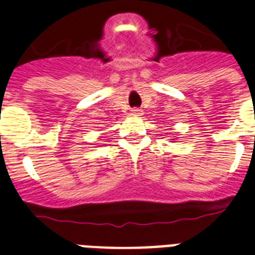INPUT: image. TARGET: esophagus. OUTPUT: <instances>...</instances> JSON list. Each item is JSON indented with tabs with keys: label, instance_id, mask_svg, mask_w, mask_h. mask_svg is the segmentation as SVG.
<instances>
[{
	"label": "esophagus",
	"instance_id": "obj_1",
	"mask_svg": "<svg viewBox=\"0 0 255 255\" xmlns=\"http://www.w3.org/2000/svg\"><path fill=\"white\" fill-rule=\"evenodd\" d=\"M140 115H142V109H139V108L131 109V116H140Z\"/></svg>",
	"mask_w": 255,
	"mask_h": 255
}]
</instances>
